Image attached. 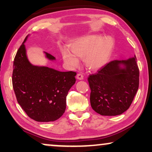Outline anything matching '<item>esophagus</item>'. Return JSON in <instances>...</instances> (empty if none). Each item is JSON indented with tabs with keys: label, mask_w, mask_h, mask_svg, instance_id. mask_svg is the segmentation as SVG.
Here are the masks:
<instances>
[{
	"label": "esophagus",
	"mask_w": 152,
	"mask_h": 152,
	"mask_svg": "<svg viewBox=\"0 0 152 152\" xmlns=\"http://www.w3.org/2000/svg\"><path fill=\"white\" fill-rule=\"evenodd\" d=\"M77 79L79 80H84V76H83V75H82L81 73H78L77 75Z\"/></svg>",
	"instance_id": "esophagus-1"
}]
</instances>
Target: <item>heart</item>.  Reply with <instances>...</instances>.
<instances>
[{
  "instance_id": "obj_1",
  "label": "heart",
  "mask_w": 152,
  "mask_h": 152,
  "mask_svg": "<svg viewBox=\"0 0 152 152\" xmlns=\"http://www.w3.org/2000/svg\"><path fill=\"white\" fill-rule=\"evenodd\" d=\"M114 46V41L110 37H102L92 35L79 39L72 43L70 49L62 51L64 61L71 67L77 66L79 61L76 57L84 59L88 69L97 70L104 67L109 61Z\"/></svg>"
}]
</instances>
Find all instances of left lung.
<instances>
[{"label": "left lung", "mask_w": 152, "mask_h": 152, "mask_svg": "<svg viewBox=\"0 0 152 152\" xmlns=\"http://www.w3.org/2000/svg\"><path fill=\"white\" fill-rule=\"evenodd\" d=\"M136 55L113 60L88 77L92 109L102 115L123 113L132 104L139 86Z\"/></svg>", "instance_id": "1"}]
</instances>
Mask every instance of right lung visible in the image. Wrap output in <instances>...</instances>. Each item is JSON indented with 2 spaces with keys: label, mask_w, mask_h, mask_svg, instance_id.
<instances>
[{
  "label": "right lung",
  "mask_w": 152,
  "mask_h": 152,
  "mask_svg": "<svg viewBox=\"0 0 152 152\" xmlns=\"http://www.w3.org/2000/svg\"><path fill=\"white\" fill-rule=\"evenodd\" d=\"M28 36L18 48L14 61L12 85L16 99L32 120L55 121L65 112L66 96L75 83L77 73L32 65L27 57L24 45ZM45 53L49 60H55L50 54Z\"/></svg>",
  "instance_id": "1"
}]
</instances>
